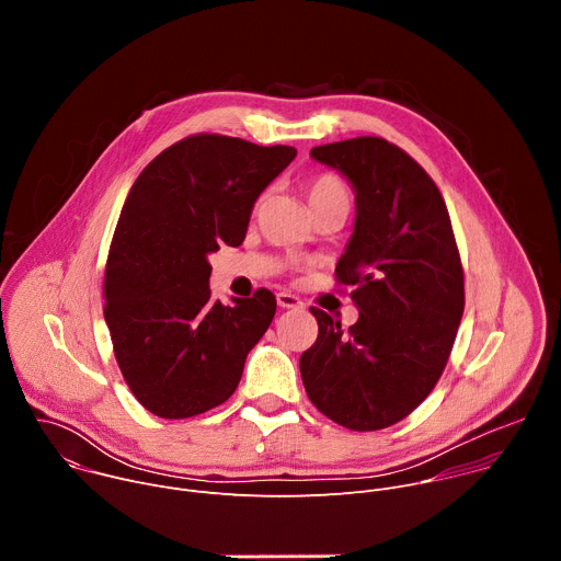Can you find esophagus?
<instances>
[{
    "instance_id": "obj_1",
    "label": "esophagus",
    "mask_w": 561,
    "mask_h": 561,
    "mask_svg": "<svg viewBox=\"0 0 561 561\" xmlns=\"http://www.w3.org/2000/svg\"><path fill=\"white\" fill-rule=\"evenodd\" d=\"M277 304L282 308H304V301L290 293H277Z\"/></svg>"
}]
</instances>
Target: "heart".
I'll return each instance as SVG.
<instances>
[{"label":"heart","instance_id":"b5f03b06","mask_svg":"<svg viewBox=\"0 0 561 561\" xmlns=\"http://www.w3.org/2000/svg\"><path fill=\"white\" fill-rule=\"evenodd\" d=\"M306 195H308L310 208H314L333 197H348V191H346V184L335 173H319L306 184Z\"/></svg>","mask_w":561,"mask_h":561}]
</instances>
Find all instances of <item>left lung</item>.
I'll use <instances>...</instances> for the list:
<instances>
[{
  "mask_svg": "<svg viewBox=\"0 0 561 561\" xmlns=\"http://www.w3.org/2000/svg\"><path fill=\"white\" fill-rule=\"evenodd\" d=\"M310 154L346 175L357 219L335 266L359 319L344 329L322 308L301 353L308 399L335 424L381 431L409 417L439 381L463 314V268L437 184L399 146L355 137Z\"/></svg>",
  "mask_w": 561,
  "mask_h": 561,
  "instance_id": "left-lung-1",
  "label": "left lung"
}]
</instances>
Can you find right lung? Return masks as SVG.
Wrapping results in <instances>:
<instances>
[{
	"instance_id": "1",
	"label": "right lung",
	"mask_w": 561,
	"mask_h": 561,
	"mask_svg": "<svg viewBox=\"0 0 561 561\" xmlns=\"http://www.w3.org/2000/svg\"><path fill=\"white\" fill-rule=\"evenodd\" d=\"M293 146L199 133L159 152L122 208L104 275V317L117 366L157 417L202 415L234 392L277 299L257 288L210 301L208 255L244 242L260 193Z\"/></svg>"
}]
</instances>
